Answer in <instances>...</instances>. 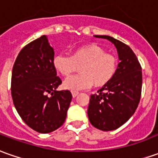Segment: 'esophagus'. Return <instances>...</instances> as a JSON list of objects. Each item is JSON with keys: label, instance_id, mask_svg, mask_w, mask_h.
<instances>
[{"label": "esophagus", "instance_id": "esophagus-1", "mask_svg": "<svg viewBox=\"0 0 158 158\" xmlns=\"http://www.w3.org/2000/svg\"><path fill=\"white\" fill-rule=\"evenodd\" d=\"M79 93L78 92V91H72V95H73V98L76 97V96H77V95H78Z\"/></svg>", "mask_w": 158, "mask_h": 158}]
</instances>
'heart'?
Instances as JSON below:
<instances>
[{
    "label": "heart",
    "mask_w": 158,
    "mask_h": 158,
    "mask_svg": "<svg viewBox=\"0 0 158 158\" xmlns=\"http://www.w3.org/2000/svg\"><path fill=\"white\" fill-rule=\"evenodd\" d=\"M52 65L61 75L68 77L79 66L80 73L71 76L64 81L69 90H82L94 85L100 87L109 83L118 70V59L95 44L81 46L74 49L70 56L58 54Z\"/></svg>",
    "instance_id": "1"
}]
</instances>
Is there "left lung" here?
<instances>
[{"instance_id": "8db88e82", "label": "left lung", "mask_w": 158, "mask_h": 158, "mask_svg": "<svg viewBox=\"0 0 158 158\" xmlns=\"http://www.w3.org/2000/svg\"><path fill=\"white\" fill-rule=\"evenodd\" d=\"M113 43L120 62L113 79L92 94L87 115L95 128L104 131L119 128L138 108L142 91V67L126 44L107 35H95Z\"/></svg>"}]
</instances>
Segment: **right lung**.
<instances>
[{
    "instance_id": "add662e5",
    "label": "right lung",
    "mask_w": 158,
    "mask_h": 158,
    "mask_svg": "<svg viewBox=\"0 0 158 158\" xmlns=\"http://www.w3.org/2000/svg\"><path fill=\"white\" fill-rule=\"evenodd\" d=\"M53 48L46 35L21 49L13 66L11 94L21 119L40 133H49L65 122L72 100L68 90L56 91L62 83L53 67Z\"/></svg>"
}]
</instances>
